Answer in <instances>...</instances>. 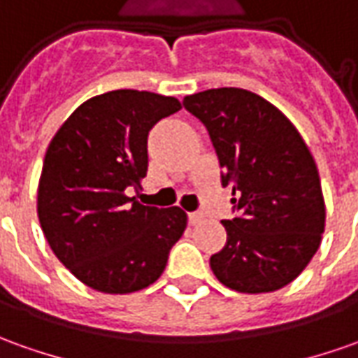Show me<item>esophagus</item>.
Masks as SVG:
<instances>
[{
  "mask_svg": "<svg viewBox=\"0 0 358 358\" xmlns=\"http://www.w3.org/2000/svg\"><path fill=\"white\" fill-rule=\"evenodd\" d=\"M203 211H192V213H188V220L192 225H198V223H201L203 221Z\"/></svg>",
  "mask_w": 358,
  "mask_h": 358,
  "instance_id": "obj_1",
  "label": "esophagus"
}]
</instances>
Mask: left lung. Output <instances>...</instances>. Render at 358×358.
Returning <instances> with one entry per match:
<instances>
[{"instance_id":"left-lung-1","label":"left lung","mask_w":358,"mask_h":358,"mask_svg":"<svg viewBox=\"0 0 358 358\" xmlns=\"http://www.w3.org/2000/svg\"><path fill=\"white\" fill-rule=\"evenodd\" d=\"M206 125L233 188L237 217L221 221L225 247L210 259L231 290L264 294L296 280L322 245L325 199L320 172L298 129L271 101L241 87L184 97Z\"/></svg>"}]
</instances>
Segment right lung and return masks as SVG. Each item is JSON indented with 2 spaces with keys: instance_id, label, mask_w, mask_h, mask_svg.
<instances>
[{
  "instance_id": "1",
  "label": "right lung",
  "mask_w": 358,
  "mask_h": 358,
  "mask_svg": "<svg viewBox=\"0 0 358 358\" xmlns=\"http://www.w3.org/2000/svg\"><path fill=\"white\" fill-rule=\"evenodd\" d=\"M178 109L176 97L108 92L78 106L46 148L38 221L58 261L92 290L131 294L159 280L188 225L178 206L127 196L147 176L148 131Z\"/></svg>"
}]
</instances>
